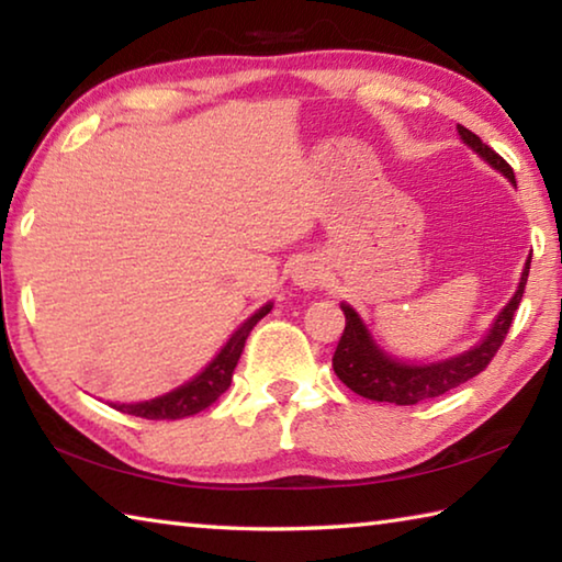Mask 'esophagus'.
Wrapping results in <instances>:
<instances>
[{"instance_id":"1","label":"esophagus","mask_w":562,"mask_h":562,"mask_svg":"<svg viewBox=\"0 0 562 562\" xmlns=\"http://www.w3.org/2000/svg\"><path fill=\"white\" fill-rule=\"evenodd\" d=\"M292 278H294V284H300V288H317V284L325 280V272H322L319 262L304 260L294 268Z\"/></svg>"}]
</instances>
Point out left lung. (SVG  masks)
Segmentation results:
<instances>
[{
  "label": "left lung",
  "mask_w": 562,
  "mask_h": 562,
  "mask_svg": "<svg viewBox=\"0 0 562 562\" xmlns=\"http://www.w3.org/2000/svg\"><path fill=\"white\" fill-rule=\"evenodd\" d=\"M459 136L463 138L465 146L473 148L488 166L501 170V173L516 186L513 168L496 154V150L488 148L473 131L463 126H459ZM528 272L530 258L526 260V268H522L516 294H513L506 307L498 312L488 335L483 337L479 345L463 351V355L431 361V364H408V361L389 357L386 351L376 345L374 337L369 335L367 325L361 322L357 312L351 310L349 304L341 302V312H345L347 325L345 331H341L335 357H331L335 374L355 394L372 398V402H389L398 406H412L418 402H426V398L451 392V389L469 382L475 374H481L483 369L491 364V359L496 357V351L501 349L503 339H506L513 325V315H516L518 304L522 300Z\"/></svg>",
  "instance_id": "obj_1"
}]
</instances>
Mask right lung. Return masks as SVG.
<instances>
[{
  "mask_svg": "<svg viewBox=\"0 0 562 562\" xmlns=\"http://www.w3.org/2000/svg\"><path fill=\"white\" fill-rule=\"evenodd\" d=\"M272 310V302L265 304L252 317H247L240 327L233 331V337L225 341V347L217 351V357L207 364L201 374L195 379H190L188 384L173 389L158 398H150V402H138V404H111L113 408H119L123 414L131 416H140V418H154V422H160V418H186L193 416L203 408L217 402V396L227 392V386L233 382V372L237 367V359L243 355L245 339L250 335L252 327L268 315Z\"/></svg>",
  "mask_w": 562,
  "mask_h": 562,
  "instance_id": "1",
  "label": "right lung"
}]
</instances>
